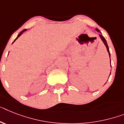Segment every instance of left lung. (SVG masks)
Instances as JSON below:
<instances>
[{
    "instance_id": "left-lung-1",
    "label": "left lung",
    "mask_w": 124,
    "mask_h": 124,
    "mask_svg": "<svg viewBox=\"0 0 124 124\" xmlns=\"http://www.w3.org/2000/svg\"><path fill=\"white\" fill-rule=\"evenodd\" d=\"M96 31H98V32H100V30L98 29V28H96ZM100 33H101V32H100ZM100 38H101V39L103 40V43H104V44H105V46H106V49H107V51H108V54H109V56H110V51H109V48H108V44H107V42H106V39H105V38H104V37H103L101 34H100ZM110 64H111V60H110ZM110 74H111V72H110ZM109 77H110V76H109Z\"/></svg>"
}]
</instances>
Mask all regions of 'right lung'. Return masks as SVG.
Listing matches in <instances>:
<instances>
[{"instance_id": "obj_1", "label": "right lung", "mask_w": 124, "mask_h": 124, "mask_svg": "<svg viewBox=\"0 0 124 124\" xmlns=\"http://www.w3.org/2000/svg\"><path fill=\"white\" fill-rule=\"evenodd\" d=\"M26 30H26V29H24V30H23V31H21V32L19 33V34H18V37H16V39H15V40H14V41H13V42H14L16 41V39H18V37H20V36H21V35H22V33H23V32H24V31H26Z\"/></svg>"}]
</instances>
